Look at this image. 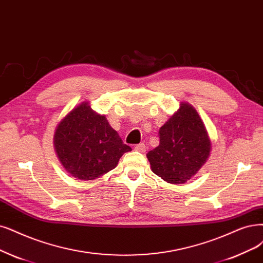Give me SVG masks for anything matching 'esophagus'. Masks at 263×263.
I'll return each instance as SVG.
<instances>
[{"instance_id":"obj_1","label":"esophagus","mask_w":263,"mask_h":263,"mask_svg":"<svg viewBox=\"0 0 263 263\" xmlns=\"http://www.w3.org/2000/svg\"><path fill=\"white\" fill-rule=\"evenodd\" d=\"M134 151L140 152V153H145V151H146V145H145L144 143L137 144V145H135V146H134Z\"/></svg>"}]
</instances>
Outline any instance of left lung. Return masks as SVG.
<instances>
[{
  "label": "left lung",
  "mask_w": 263,
  "mask_h": 263,
  "mask_svg": "<svg viewBox=\"0 0 263 263\" xmlns=\"http://www.w3.org/2000/svg\"><path fill=\"white\" fill-rule=\"evenodd\" d=\"M158 134L159 145L146 155L153 172L171 184L185 183L206 162L211 148L197 111L182 103Z\"/></svg>",
  "instance_id": "left-lung-1"
}]
</instances>
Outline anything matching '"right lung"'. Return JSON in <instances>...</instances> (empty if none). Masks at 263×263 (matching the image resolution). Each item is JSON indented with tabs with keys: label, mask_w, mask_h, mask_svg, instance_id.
Returning <instances> with one entry per match:
<instances>
[{
	"label": "right lung",
	"mask_w": 263,
	"mask_h": 263,
	"mask_svg": "<svg viewBox=\"0 0 263 263\" xmlns=\"http://www.w3.org/2000/svg\"><path fill=\"white\" fill-rule=\"evenodd\" d=\"M54 145L65 169L80 180H94L116 168L120 157L132 151L105 116L83 103L58 124Z\"/></svg>",
	"instance_id": "add662e5"
}]
</instances>
